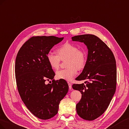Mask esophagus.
I'll return each mask as SVG.
<instances>
[{
    "label": "esophagus",
    "mask_w": 129,
    "mask_h": 129,
    "mask_svg": "<svg viewBox=\"0 0 129 129\" xmlns=\"http://www.w3.org/2000/svg\"><path fill=\"white\" fill-rule=\"evenodd\" d=\"M68 85H69V89H71L72 88V84L70 83H68Z\"/></svg>",
    "instance_id": "1"
}]
</instances>
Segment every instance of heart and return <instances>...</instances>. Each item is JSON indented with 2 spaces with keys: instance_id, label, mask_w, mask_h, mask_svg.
I'll return each mask as SVG.
<instances>
[{
  "instance_id": "b5f03b06",
  "label": "heart",
  "mask_w": 129,
  "mask_h": 129,
  "mask_svg": "<svg viewBox=\"0 0 129 129\" xmlns=\"http://www.w3.org/2000/svg\"><path fill=\"white\" fill-rule=\"evenodd\" d=\"M57 54L49 52L46 56L47 62L51 68L57 70L60 65V60L67 59L68 68L60 70L56 72L59 79L71 81L77 73V69L82 70L86 63V53L85 50L79 49L75 44L66 43L57 50Z\"/></svg>"
}]
</instances>
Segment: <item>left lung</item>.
Masks as SVG:
<instances>
[{
  "label": "left lung",
  "instance_id": "1",
  "mask_svg": "<svg viewBox=\"0 0 129 129\" xmlns=\"http://www.w3.org/2000/svg\"><path fill=\"white\" fill-rule=\"evenodd\" d=\"M72 41L84 43L88 50L85 67L76 78L85 84H73L82 98L76 105L78 115L83 119L93 120L107 109L115 93L117 69L114 55L102 40L93 35L72 37Z\"/></svg>",
  "mask_w": 129,
  "mask_h": 129
}]
</instances>
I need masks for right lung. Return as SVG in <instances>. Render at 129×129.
I'll return each instance as SVG.
<instances>
[{
    "label": "right lung",
    "instance_id": "right-lung-1",
    "mask_svg": "<svg viewBox=\"0 0 129 129\" xmlns=\"http://www.w3.org/2000/svg\"><path fill=\"white\" fill-rule=\"evenodd\" d=\"M63 39L53 36L32 37L17 55L15 75L18 92L29 111L39 119H49L56 115L60 102L69 90L67 81L53 79L55 73L46 59L53 46ZM49 79L53 83L46 84L45 81Z\"/></svg>",
    "mask_w": 129,
    "mask_h": 129
}]
</instances>
